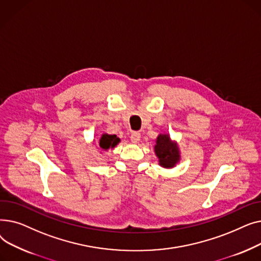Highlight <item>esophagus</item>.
<instances>
[{"mask_svg":"<svg viewBox=\"0 0 261 261\" xmlns=\"http://www.w3.org/2000/svg\"><path fill=\"white\" fill-rule=\"evenodd\" d=\"M130 140L132 143H139L140 140H141V133L138 132V131H134L131 133V136H130Z\"/></svg>","mask_w":261,"mask_h":261,"instance_id":"1","label":"esophagus"}]
</instances>
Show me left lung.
I'll use <instances>...</instances> for the list:
<instances>
[{
    "label": "left lung",
    "instance_id": "left-lung-1",
    "mask_svg": "<svg viewBox=\"0 0 261 261\" xmlns=\"http://www.w3.org/2000/svg\"><path fill=\"white\" fill-rule=\"evenodd\" d=\"M154 151L159 158L160 165L165 168H172L180 160L179 148L170 141L168 134H160L156 139Z\"/></svg>",
    "mask_w": 261,
    "mask_h": 261
}]
</instances>
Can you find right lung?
<instances>
[{"label": "right lung", "mask_w": 261, "mask_h": 261, "mask_svg": "<svg viewBox=\"0 0 261 261\" xmlns=\"http://www.w3.org/2000/svg\"><path fill=\"white\" fill-rule=\"evenodd\" d=\"M119 139L115 134L110 135V134H102V136L99 140V147L102 150H108L110 148H114L118 143H119Z\"/></svg>", "instance_id": "add662e5"}]
</instances>
